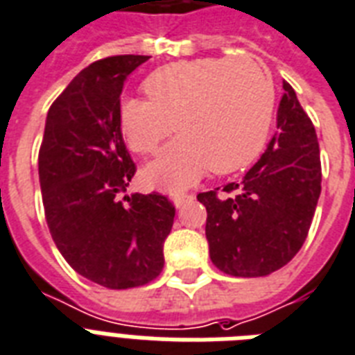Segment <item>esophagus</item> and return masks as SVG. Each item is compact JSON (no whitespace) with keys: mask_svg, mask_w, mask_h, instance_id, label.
<instances>
[{"mask_svg":"<svg viewBox=\"0 0 355 355\" xmlns=\"http://www.w3.org/2000/svg\"><path fill=\"white\" fill-rule=\"evenodd\" d=\"M192 200H194V196L192 194H178L174 198V205L178 207V209H181V207L187 205V203H191Z\"/></svg>","mask_w":355,"mask_h":355,"instance_id":"obj_1","label":"esophagus"}]
</instances>
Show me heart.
I'll return each mask as SVG.
<instances>
[{"mask_svg":"<svg viewBox=\"0 0 355 355\" xmlns=\"http://www.w3.org/2000/svg\"><path fill=\"white\" fill-rule=\"evenodd\" d=\"M143 98H124L119 130L135 154L152 155L180 135L144 170L166 191H181L207 170L231 174L260 154L275 112V84L254 56L192 58L150 73Z\"/></svg>","mask_w":355,"mask_h":355,"instance_id":"1","label":"heart"}]
</instances>
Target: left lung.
Wrapping results in <instances>:
<instances>
[{"instance_id":"8db88e82","label":"left lung","mask_w":355,"mask_h":355,"mask_svg":"<svg viewBox=\"0 0 355 355\" xmlns=\"http://www.w3.org/2000/svg\"><path fill=\"white\" fill-rule=\"evenodd\" d=\"M279 133L238 183L201 192L212 263L232 277H266L302 248L321 196V155L310 117L284 82Z\"/></svg>"}]
</instances>
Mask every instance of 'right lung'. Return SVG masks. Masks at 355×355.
<instances>
[{"instance_id":"obj_1","label":"right lung","mask_w":355,"mask_h":355,"mask_svg":"<svg viewBox=\"0 0 355 355\" xmlns=\"http://www.w3.org/2000/svg\"><path fill=\"white\" fill-rule=\"evenodd\" d=\"M150 56L93 62L49 107L38 154L51 236L76 273L110 290L152 282L163 271V243L175 207L166 196H123L135 174L119 130L126 76Z\"/></svg>"}]
</instances>
